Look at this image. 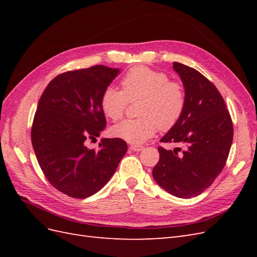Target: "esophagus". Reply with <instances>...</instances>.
Returning a JSON list of instances; mask_svg holds the SVG:
<instances>
[{
	"instance_id": "1",
	"label": "esophagus",
	"mask_w": 257,
	"mask_h": 257,
	"mask_svg": "<svg viewBox=\"0 0 257 257\" xmlns=\"http://www.w3.org/2000/svg\"><path fill=\"white\" fill-rule=\"evenodd\" d=\"M130 149L138 152V151H142L144 149V146H141V145H131L130 146Z\"/></svg>"
}]
</instances>
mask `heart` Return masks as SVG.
I'll return each mask as SVG.
<instances>
[{
	"mask_svg": "<svg viewBox=\"0 0 257 257\" xmlns=\"http://www.w3.org/2000/svg\"><path fill=\"white\" fill-rule=\"evenodd\" d=\"M121 91L112 87L104 90L100 107L113 121L121 119L128 102L143 99L139 106L142 118L124 120L112 127V134L131 144H142L158 128L168 131L181 119L186 95L183 85L169 80L166 73L146 66H135L123 76Z\"/></svg>",
	"mask_w": 257,
	"mask_h": 257,
	"instance_id": "1",
	"label": "heart"
}]
</instances>
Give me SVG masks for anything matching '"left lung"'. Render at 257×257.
Wrapping results in <instances>:
<instances>
[{"mask_svg":"<svg viewBox=\"0 0 257 257\" xmlns=\"http://www.w3.org/2000/svg\"><path fill=\"white\" fill-rule=\"evenodd\" d=\"M183 82L186 103L181 119L161 143L160 160L152 176L161 188L180 198L195 197L220 175L229 154L234 127L224 99L215 85L196 69L174 62Z\"/></svg>","mask_w":257,"mask_h":257,"instance_id":"obj_1","label":"left lung"}]
</instances>
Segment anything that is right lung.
I'll list each match as a JSON object with an SVG mask.
<instances>
[{"label": "right lung", "instance_id": "1", "mask_svg": "<svg viewBox=\"0 0 257 257\" xmlns=\"http://www.w3.org/2000/svg\"><path fill=\"white\" fill-rule=\"evenodd\" d=\"M119 69L104 65L58 75L45 89L33 119L31 141L45 177L58 191L85 198L109 181L127 151L121 138H104L89 149L106 126L100 96Z\"/></svg>", "mask_w": 257, "mask_h": 257}]
</instances>
